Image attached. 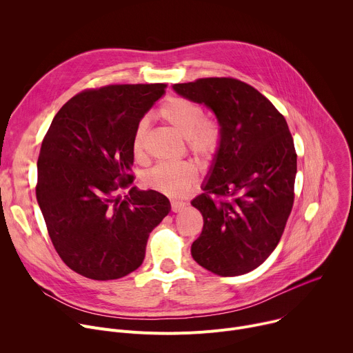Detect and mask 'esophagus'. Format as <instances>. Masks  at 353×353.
<instances>
[{"instance_id": "obj_1", "label": "esophagus", "mask_w": 353, "mask_h": 353, "mask_svg": "<svg viewBox=\"0 0 353 353\" xmlns=\"http://www.w3.org/2000/svg\"><path fill=\"white\" fill-rule=\"evenodd\" d=\"M185 207V203H183V201H172V211L173 212H180L183 211Z\"/></svg>"}]
</instances>
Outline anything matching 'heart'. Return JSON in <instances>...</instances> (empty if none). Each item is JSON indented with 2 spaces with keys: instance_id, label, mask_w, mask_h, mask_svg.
I'll list each match as a JSON object with an SVG mask.
<instances>
[{
  "instance_id": "b5f03b06",
  "label": "heart",
  "mask_w": 353,
  "mask_h": 353,
  "mask_svg": "<svg viewBox=\"0 0 353 353\" xmlns=\"http://www.w3.org/2000/svg\"><path fill=\"white\" fill-rule=\"evenodd\" d=\"M159 119L184 138L188 152L199 162L214 158L221 145V130L218 124L204 117V110L190 99L168 97L158 110ZM148 132V123L142 120L134 132L132 155L135 161L143 158V143ZM196 180V169L188 163H161L146 172L143 184L148 188L170 196H180Z\"/></svg>"
}]
</instances>
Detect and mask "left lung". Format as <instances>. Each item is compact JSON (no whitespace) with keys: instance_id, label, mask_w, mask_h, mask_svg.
Here are the masks:
<instances>
[{"instance_id":"1","label":"left lung","mask_w":353,"mask_h":353,"mask_svg":"<svg viewBox=\"0 0 353 353\" xmlns=\"http://www.w3.org/2000/svg\"><path fill=\"white\" fill-rule=\"evenodd\" d=\"M173 89L204 103L221 127L204 192L191 201L204 218L191 256L219 276L247 274L275 250L293 207L297 155L288 123L264 94L234 78Z\"/></svg>"}]
</instances>
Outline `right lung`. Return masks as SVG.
<instances>
[{
	"label": "right lung",
	"mask_w": 353,
	"mask_h": 353,
	"mask_svg": "<svg viewBox=\"0 0 353 353\" xmlns=\"http://www.w3.org/2000/svg\"><path fill=\"white\" fill-rule=\"evenodd\" d=\"M166 86L86 89L59 110L43 138L36 198L59 256L82 276L110 281L135 271L149 233L170 211L163 194L131 187L135 128Z\"/></svg>",
	"instance_id": "right-lung-1"
}]
</instances>
